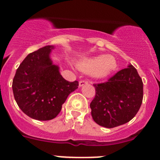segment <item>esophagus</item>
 Segmentation results:
<instances>
[{
	"label": "esophagus",
	"instance_id": "1",
	"mask_svg": "<svg viewBox=\"0 0 160 160\" xmlns=\"http://www.w3.org/2000/svg\"><path fill=\"white\" fill-rule=\"evenodd\" d=\"M88 84V82L86 81V80H81V81L79 82V87H82L84 85H87Z\"/></svg>",
	"mask_w": 160,
	"mask_h": 160
}]
</instances>
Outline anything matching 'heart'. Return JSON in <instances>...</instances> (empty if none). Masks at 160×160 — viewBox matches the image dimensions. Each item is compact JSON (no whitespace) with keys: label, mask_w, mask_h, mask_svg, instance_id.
<instances>
[{"label":"heart","mask_w":160,"mask_h":160,"mask_svg":"<svg viewBox=\"0 0 160 160\" xmlns=\"http://www.w3.org/2000/svg\"><path fill=\"white\" fill-rule=\"evenodd\" d=\"M77 66L85 73H92L95 78H104L111 75L116 70L117 62L112 56L102 54L85 58L79 61Z\"/></svg>","instance_id":"obj_1"}]
</instances>
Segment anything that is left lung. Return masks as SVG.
I'll return each instance as SVG.
<instances>
[{"label": "left lung", "mask_w": 160, "mask_h": 160, "mask_svg": "<svg viewBox=\"0 0 160 160\" xmlns=\"http://www.w3.org/2000/svg\"><path fill=\"white\" fill-rule=\"evenodd\" d=\"M95 96L90 102L94 122L113 128L131 121L140 108L143 98L142 78L130 65L102 83H94Z\"/></svg>", "instance_id": "left-lung-1"}]
</instances>
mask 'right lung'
Here are the masks:
<instances>
[{
    "instance_id": "right-lung-1",
    "label": "right lung",
    "mask_w": 160,
    "mask_h": 160,
    "mask_svg": "<svg viewBox=\"0 0 160 160\" xmlns=\"http://www.w3.org/2000/svg\"><path fill=\"white\" fill-rule=\"evenodd\" d=\"M53 48L46 46L28 54L12 80L18 107L26 115L40 121L57 116L68 95L78 87V82L66 81L58 67L52 64L49 53Z\"/></svg>"
}]
</instances>
